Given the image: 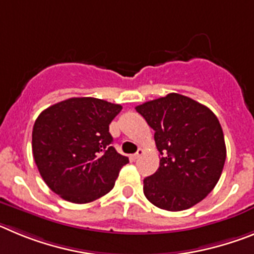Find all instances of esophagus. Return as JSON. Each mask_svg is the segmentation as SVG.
I'll list each match as a JSON object with an SVG mask.
<instances>
[{
    "mask_svg": "<svg viewBox=\"0 0 254 254\" xmlns=\"http://www.w3.org/2000/svg\"><path fill=\"white\" fill-rule=\"evenodd\" d=\"M142 154H143V150H142V149H138V150H137V152H136V154L132 155L131 158L133 159V160H136V159L140 158V156H141V155H142Z\"/></svg>",
    "mask_w": 254,
    "mask_h": 254,
    "instance_id": "34e87169",
    "label": "esophagus"
}]
</instances>
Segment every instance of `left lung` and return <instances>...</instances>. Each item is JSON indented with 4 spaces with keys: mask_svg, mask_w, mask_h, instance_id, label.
<instances>
[{
    "mask_svg": "<svg viewBox=\"0 0 254 254\" xmlns=\"http://www.w3.org/2000/svg\"><path fill=\"white\" fill-rule=\"evenodd\" d=\"M136 111L155 131L159 169L143 179L152 205L182 211L201 202L219 182L226 159L223 128L205 105L181 94L137 105Z\"/></svg>",
    "mask_w": 254,
    "mask_h": 254,
    "instance_id": "obj_1",
    "label": "left lung"
}]
</instances>
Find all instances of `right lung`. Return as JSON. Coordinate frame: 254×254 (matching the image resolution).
Returning <instances> with one entry per match:
<instances>
[{
    "instance_id": "right-lung-1",
    "label": "right lung",
    "mask_w": 254,
    "mask_h": 254,
    "mask_svg": "<svg viewBox=\"0 0 254 254\" xmlns=\"http://www.w3.org/2000/svg\"><path fill=\"white\" fill-rule=\"evenodd\" d=\"M120 104L96 98H71L51 105L33 127V156L55 193L73 203L100 198L114 187L128 158L112 146L109 125Z\"/></svg>"
}]
</instances>
